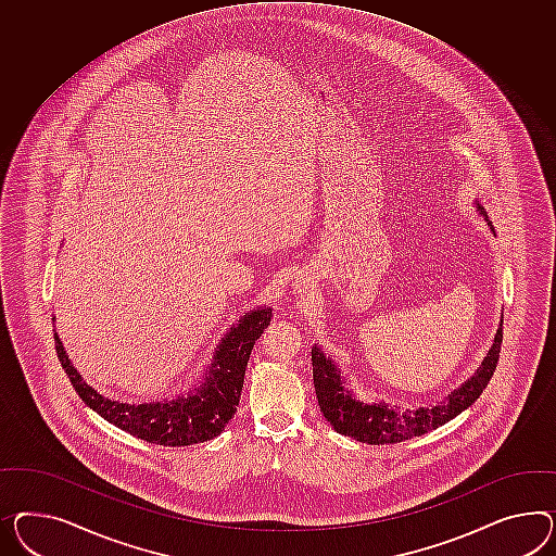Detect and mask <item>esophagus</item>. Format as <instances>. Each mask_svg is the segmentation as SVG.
Returning a JSON list of instances; mask_svg holds the SVG:
<instances>
[{
    "instance_id": "obj_1",
    "label": "esophagus",
    "mask_w": 556,
    "mask_h": 556,
    "mask_svg": "<svg viewBox=\"0 0 556 556\" xmlns=\"http://www.w3.org/2000/svg\"><path fill=\"white\" fill-rule=\"evenodd\" d=\"M293 289H298V291H301V279H298V281H295V287H293Z\"/></svg>"
}]
</instances>
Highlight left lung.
Here are the masks:
<instances>
[{
    "instance_id": "left-lung-1",
    "label": "left lung",
    "mask_w": 556,
    "mask_h": 556,
    "mask_svg": "<svg viewBox=\"0 0 556 556\" xmlns=\"http://www.w3.org/2000/svg\"><path fill=\"white\" fill-rule=\"evenodd\" d=\"M476 211L488 223L494 232V226L488 220V214L480 202H473ZM502 345V321L495 331L494 344L488 350L480 368L462 382L455 391H451L445 401L435 405L406 408L391 405L384 401H362L356 392L348 387V378L342 375V368L324 354L321 348H312V364H314V387H316L317 403L331 427L345 437H352L368 445H384V443H401L413 437L425 435L441 425L455 419L459 413L473 405L480 399L481 392L488 387L494 375L495 364L500 358Z\"/></svg>"
}]
</instances>
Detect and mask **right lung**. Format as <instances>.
Here are the masks:
<instances>
[{"mask_svg":"<svg viewBox=\"0 0 556 556\" xmlns=\"http://www.w3.org/2000/svg\"><path fill=\"white\" fill-rule=\"evenodd\" d=\"M270 307L261 305L230 326L214 350L211 366L188 392L151 403H125L94 391L75 368L54 330V344L62 368L85 405L129 435L165 447H184L211 441L225 431L239 406L244 370L253 345L269 326ZM56 317H52L54 321Z\"/></svg>","mask_w":556,"mask_h":556,"instance_id":"1","label":"right lung"}]
</instances>
